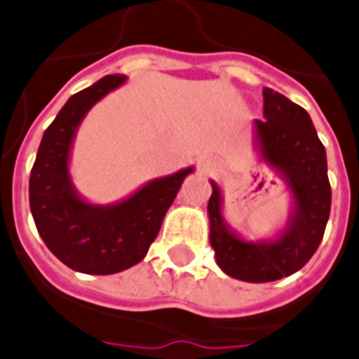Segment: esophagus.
I'll use <instances>...</instances> for the list:
<instances>
[{"label": "esophagus", "mask_w": 359, "mask_h": 359, "mask_svg": "<svg viewBox=\"0 0 359 359\" xmlns=\"http://www.w3.org/2000/svg\"><path fill=\"white\" fill-rule=\"evenodd\" d=\"M213 168H215V163L213 161H208V159H203V161H200V170L209 172V170H213Z\"/></svg>", "instance_id": "34e87169"}]
</instances>
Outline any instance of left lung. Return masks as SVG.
<instances>
[{
	"mask_svg": "<svg viewBox=\"0 0 359 359\" xmlns=\"http://www.w3.org/2000/svg\"><path fill=\"white\" fill-rule=\"evenodd\" d=\"M263 116L254 120L257 161L282 177L289 215L271 239L248 241L226 222L222 191L211 182L208 203L209 243L217 265L235 280L274 282L300 271L319 248L330 217L332 191L326 150L306 109L272 88H263Z\"/></svg>",
	"mask_w": 359,
	"mask_h": 359,
	"instance_id": "8db88e82",
	"label": "left lung"
}]
</instances>
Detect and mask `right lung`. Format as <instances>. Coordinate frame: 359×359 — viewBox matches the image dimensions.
Returning a JSON list of instances; mask_svg holds the SVG:
<instances>
[{"label":"right lung","instance_id":"add662e5","mask_svg":"<svg viewBox=\"0 0 359 359\" xmlns=\"http://www.w3.org/2000/svg\"><path fill=\"white\" fill-rule=\"evenodd\" d=\"M128 81L105 76L74 94L44 131L29 177V205L40 237L51 254L83 274H114L144 259L187 166L144 183L113 203H93L72 182L70 157L77 130L90 109Z\"/></svg>","mask_w":359,"mask_h":359}]
</instances>
